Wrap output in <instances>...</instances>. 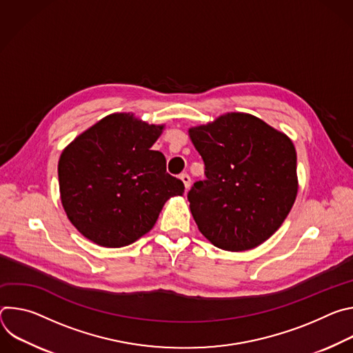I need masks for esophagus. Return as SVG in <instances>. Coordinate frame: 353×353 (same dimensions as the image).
I'll list each match as a JSON object with an SVG mask.
<instances>
[{
    "label": "esophagus",
    "instance_id": "obj_1",
    "mask_svg": "<svg viewBox=\"0 0 353 353\" xmlns=\"http://www.w3.org/2000/svg\"><path fill=\"white\" fill-rule=\"evenodd\" d=\"M180 179H181V181L184 183V187H185V190H188V188H190V185H191V177H190V174H187V173H183V174L180 176Z\"/></svg>",
    "mask_w": 353,
    "mask_h": 353
}]
</instances>
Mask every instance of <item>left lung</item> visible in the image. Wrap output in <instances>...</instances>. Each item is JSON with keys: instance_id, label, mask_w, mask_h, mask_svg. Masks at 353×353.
<instances>
[{"instance_id": "left-lung-1", "label": "left lung", "mask_w": 353, "mask_h": 353, "mask_svg": "<svg viewBox=\"0 0 353 353\" xmlns=\"http://www.w3.org/2000/svg\"><path fill=\"white\" fill-rule=\"evenodd\" d=\"M188 132L205 165V180L195 181L187 194L199 232L228 251L260 245L279 229L296 199L292 141L244 113L221 116Z\"/></svg>"}]
</instances>
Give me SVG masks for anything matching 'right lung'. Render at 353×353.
Returning <instances> with one entry per match:
<instances>
[{"label": "right lung", "mask_w": 353, "mask_h": 353, "mask_svg": "<svg viewBox=\"0 0 353 353\" xmlns=\"http://www.w3.org/2000/svg\"><path fill=\"white\" fill-rule=\"evenodd\" d=\"M163 127L132 114H110L75 138L59 162L61 203L71 223L103 247H123L148 233L166 201L184 192L150 146Z\"/></svg>", "instance_id": "add662e5"}]
</instances>
